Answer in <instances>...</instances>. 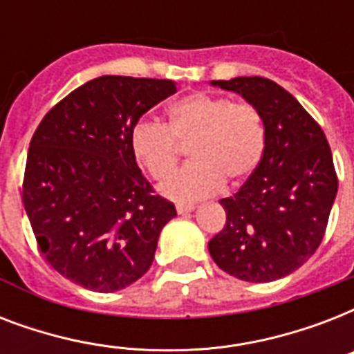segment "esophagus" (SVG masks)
Instances as JSON below:
<instances>
[{"instance_id": "obj_1", "label": "esophagus", "mask_w": 354, "mask_h": 354, "mask_svg": "<svg viewBox=\"0 0 354 354\" xmlns=\"http://www.w3.org/2000/svg\"><path fill=\"white\" fill-rule=\"evenodd\" d=\"M194 207H196L194 204H178L176 211L180 213V215H185V213H191V211H194Z\"/></svg>"}]
</instances>
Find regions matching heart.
<instances>
[{
	"label": "heart",
	"instance_id": "heart-1",
	"mask_svg": "<svg viewBox=\"0 0 354 354\" xmlns=\"http://www.w3.org/2000/svg\"><path fill=\"white\" fill-rule=\"evenodd\" d=\"M169 127L139 119L128 136L133 158L161 182L176 165L180 147L189 143L191 163L161 187L176 202H194L227 183L246 180L263 158L264 127L257 108L226 97L196 91L178 99L167 110Z\"/></svg>",
	"mask_w": 354,
	"mask_h": 354
}]
</instances>
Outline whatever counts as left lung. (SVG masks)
Segmentation results:
<instances>
[{"mask_svg": "<svg viewBox=\"0 0 354 354\" xmlns=\"http://www.w3.org/2000/svg\"><path fill=\"white\" fill-rule=\"evenodd\" d=\"M261 113L264 150L257 169L232 198H222L226 226L209 241L213 261L226 274L270 283L296 272L324 239L338 191L324 130L274 80H211Z\"/></svg>", "mask_w": 354, "mask_h": 354, "instance_id": "obj_1", "label": "left lung"}]
</instances>
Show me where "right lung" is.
Listing matches in <instances>:
<instances>
[{
    "label": "right lung",
    "instance_id": "1",
    "mask_svg": "<svg viewBox=\"0 0 354 354\" xmlns=\"http://www.w3.org/2000/svg\"><path fill=\"white\" fill-rule=\"evenodd\" d=\"M176 93L172 80L102 75L51 108L30 139L24 205L58 274L95 292L143 277L176 216L136 163L130 128Z\"/></svg>",
    "mask_w": 354,
    "mask_h": 354
}]
</instances>
